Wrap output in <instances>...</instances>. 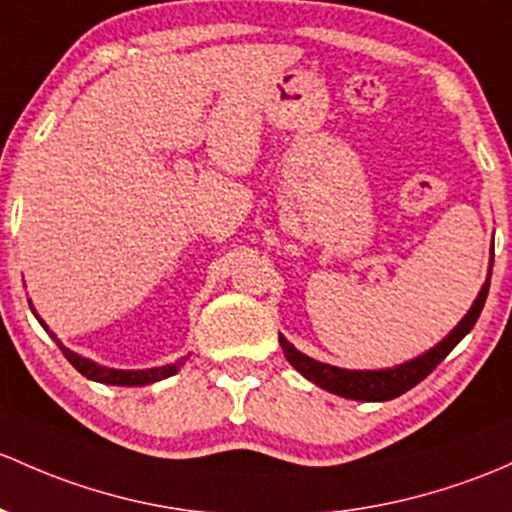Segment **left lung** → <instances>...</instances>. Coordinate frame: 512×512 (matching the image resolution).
I'll list each match as a JSON object with an SVG mask.
<instances>
[{"mask_svg":"<svg viewBox=\"0 0 512 512\" xmlns=\"http://www.w3.org/2000/svg\"><path fill=\"white\" fill-rule=\"evenodd\" d=\"M488 287H491V272H488L486 284H483L481 294L478 299L473 301L469 314L461 319V324L439 343L434 346L432 351L419 355V358L410 360L405 365H397V368H387V370H343V368H333V365L319 363V360L309 358V355L299 353L292 343L287 341L284 336H279V346H282L284 355H287L289 363L304 375L306 380L316 383L324 390L333 392V395L348 397V400H360V402H383V400H392V397H400L402 392L412 390L414 385L422 383L429 373L446 358L451 351H454L456 343L476 326L478 316H481L483 304H486L488 297Z\"/></svg>","mask_w":512,"mask_h":512,"instance_id":"8db88e82","label":"left lung"}]
</instances>
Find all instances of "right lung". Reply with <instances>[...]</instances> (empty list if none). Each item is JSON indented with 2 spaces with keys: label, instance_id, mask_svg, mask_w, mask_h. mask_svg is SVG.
Here are the masks:
<instances>
[{
  "label": "right lung",
  "instance_id": "1",
  "mask_svg": "<svg viewBox=\"0 0 512 512\" xmlns=\"http://www.w3.org/2000/svg\"><path fill=\"white\" fill-rule=\"evenodd\" d=\"M36 319H39V316H36ZM41 326L46 328V324H43V321H41ZM46 331H48V328H46ZM48 333H51V331H48ZM51 338H53V341H56V346L61 348L63 355H66V358H68V363H71L80 375H85V378H88V380H95V383H105V385H129V387H132V385L157 383V380H164V378H169V375H174L176 370H179L181 365H184V360H186L184 358V360H179V363H174V365H164V368H152V370L102 368V365L93 363V360H88V358H83V355L68 351V348L63 346V343L58 341V338L53 336V333H51Z\"/></svg>",
  "mask_w": 512,
  "mask_h": 512
}]
</instances>
